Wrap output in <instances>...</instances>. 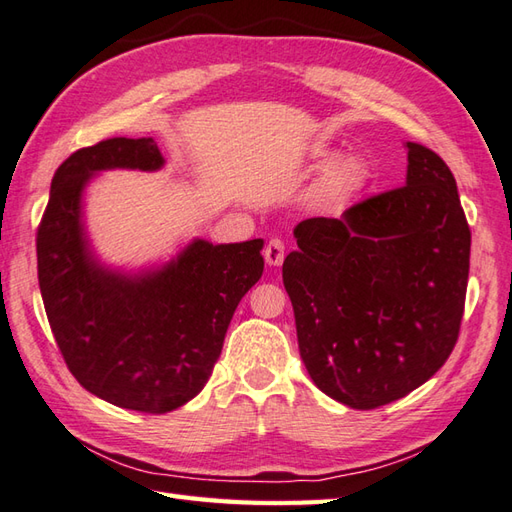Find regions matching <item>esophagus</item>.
Returning a JSON list of instances; mask_svg holds the SVG:
<instances>
[{
  "label": "esophagus",
  "mask_w": 512,
  "mask_h": 512,
  "mask_svg": "<svg viewBox=\"0 0 512 512\" xmlns=\"http://www.w3.org/2000/svg\"><path fill=\"white\" fill-rule=\"evenodd\" d=\"M265 260L271 267L282 265V260H285V243H282L280 238H271L265 245Z\"/></svg>",
  "instance_id": "34e87169"
}]
</instances>
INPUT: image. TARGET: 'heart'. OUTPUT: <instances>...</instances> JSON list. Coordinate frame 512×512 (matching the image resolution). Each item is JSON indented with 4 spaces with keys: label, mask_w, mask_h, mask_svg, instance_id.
Returning <instances> with one entry per match:
<instances>
[{
    "label": "heart",
    "mask_w": 512,
    "mask_h": 512,
    "mask_svg": "<svg viewBox=\"0 0 512 512\" xmlns=\"http://www.w3.org/2000/svg\"><path fill=\"white\" fill-rule=\"evenodd\" d=\"M363 181H366V166L357 157H344L322 175L317 197L326 203H342L355 195Z\"/></svg>",
    "instance_id": "heart-1"
}]
</instances>
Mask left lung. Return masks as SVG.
<instances>
[{"label":"left lung","instance_id":"left-lung-1","mask_svg":"<svg viewBox=\"0 0 512 512\" xmlns=\"http://www.w3.org/2000/svg\"><path fill=\"white\" fill-rule=\"evenodd\" d=\"M282 265L300 357L317 388L355 410L416 390L458 342L471 230L449 166L407 142V181L306 219Z\"/></svg>","mask_w":512,"mask_h":512}]
</instances>
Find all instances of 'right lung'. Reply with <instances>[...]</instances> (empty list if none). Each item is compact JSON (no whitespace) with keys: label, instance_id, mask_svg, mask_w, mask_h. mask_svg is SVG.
Listing matches in <instances>:
<instances>
[{"label":"right lung","instance_id":"1","mask_svg":"<svg viewBox=\"0 0 512 512\" xmlns=\"http://www.w3.org/2000/svg\"><path fill=\"white\" fill-rule=\"evenodd\" d=\"M153 138H109L56 168L37 230L45 315L65 366L100 399L124 410L166 414L201 392L217 363L238 302L263 276V241H195L164 269L127 278L102 269L87 249L81 192L105 168L155 170Z\"/></svg>","mask_w":512,"mask_h":512}]
</instances>
